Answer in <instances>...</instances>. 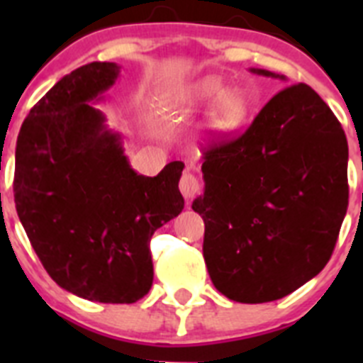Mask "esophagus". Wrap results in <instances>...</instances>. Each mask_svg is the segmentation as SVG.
<instances>
[{"label": "esophagus", "mask_w": 363, "mask_h": 363, "mask_svg": "<svg viewBox=\"0 0 363 363\" xmlns=\"http://www.w3.org/2000/svg\"><path fill=\"white\" fill-rule=\"evenodd\" d=\"M200 189H201L200 179H198L194 174H191V172H185V174L182 176V179H179V191H182V194H184L187 200L196 196L198 192H200Z\"/></svg>", "instance_id": "esophagus-1"}]
</instances>
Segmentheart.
<instances>
[{
    "label": "heart",
    "mask_w": 363,
    "mask_h": 363,
    "mask_svg": "<svg viewBox=\"0 0 363 363\" xmlns=\"http://www.w3.org/2000/svg\"><path fill=\"white\" fill-rule=\"evenodd\" d=\"M223 88H225V83L221 78L205 76L189 85L184 96L194 104H209L214 99L209 112L211 127L221 133H229V130L238 129L245 121L249 114V99L238 89H226L223 91Z\"/></svg>",
    "instance_id": "b5f03b06"
}]
</instances>
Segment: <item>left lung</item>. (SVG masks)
Wrapping results in <instances>:
<instances>
[{
	"mask_svg": "<svg viewBox=\"0 0 363 363\" xmlns=\"http://www.w3.org/2000/svg\"><path fill=\"white\" fill-rule=\"evenodd\" d=\"M347 156L342 125L306 83L272 96L243 134L205 149V192L192 209L203 218V258L221 294L280 300L325 267L347 213Z\"/></svg>",
	"mask_w": 363,
	"mask_h": 363,
	"instance_id": "obj_1",
	"label": "left lung"
}]
</instances>
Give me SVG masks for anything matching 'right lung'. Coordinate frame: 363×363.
<instances>
[{
	"instance_id": "1",
	"label": "right lung",
	"mask_w": 363,
	"mask_h": 363,
	"mask_svg": "<svg viewBox=\"0 0 363 363\" xmlns=\"http://www.w3.org/2000/svg\"><path fill=\"white\" fill-rule=\"evenodd\" d=\"M120 67L92 62L63 76L30 108L16 143L14 201L19 221L60 287L101 303H134L149 293L154 230L178 216L184 163L138 174L120 134L91 101Z\"/></svg>"
}]
</instances>
